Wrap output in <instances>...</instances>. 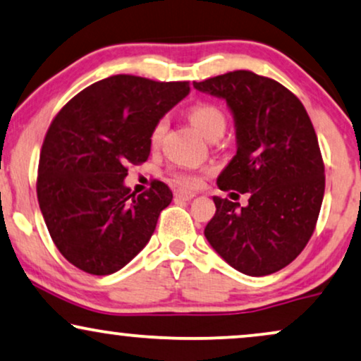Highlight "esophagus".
<instances>
[{
    "instance_id": "34e87169",
    "label": "esophagus",
    "mask_w": 361,
    "mask_h": 361,
    "mask_svg": "<svg viewBox=\"0 0 361 361\" xmlns=\"http://www.w3.org/2000/svg\"><path fill=\"white\" fill-rule=\"evenodd\" d=\"M193 191H186V190H176L175 191V198L176 200H183V202H190V200L195 198Z\"/></svg>"
}]
</instances>
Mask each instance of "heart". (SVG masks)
Here are the masks:
<instances>
[{"label":"heart","mask_w":361,"mask_h":361,"mask_svg":"<svg viewBox=\"0 0 361 361\" xmlns=\"http://www.w3.org/2000/svg\"><path fill=\"white\" fill-rule=\"evenodd\" d=\"M190 121L193 123L196 130L202 133L204 138H209V136L221 133L225 131L226 126V118L223 115V111L218 106L209 103H200L190 109L188 113ZM166 130V120H159L157 126L153 128L152 133V141L153 145H158L159 140L163 138ZM178 183L185 188H196L200 185V176L195 175V173H178L176 175Z\"/></svg>","instance_id":"heart-1"}]
</instances>
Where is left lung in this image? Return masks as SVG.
<instances>
[{
	"label": "left lung",
	"instance_id": "left-lung-1",
	"mask_svg": "<svg viewBox=\"0 0 361 361\" xmlns=\"http://www.w3.org/2000/svg\"><path fill=\"white\" fill-rule=\"evenodd\" d=\"M225 99L235 123L236 153L218 188L250 193L246 207L213 196L208 243L245 275L280 271L313 235L325 193V166L307 109L285 86L252 71L193 83Z\"/></svg>",
	"mask_w": 361,
	"mask_h": 361
}]
</instances>
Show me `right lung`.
<instances>
[{"label":"right lung","mask_w":361,"mask_h":361,"mask_svg":"<svg viewBox=\"0 0 361 361\" xmlns=\"http://www.w3.org/2000/svg\"><path fill=\"white\" fill-rule=\"evenodd\" d=\"M188 93V81L116 75L80 91L53 120L36 191L54 245L76 268L111 275L147 246L173 193L161 181L133 193L126 166L147 161L153 128Z\"/></svg>","instance_id":"obj_1"}]
</instances>
